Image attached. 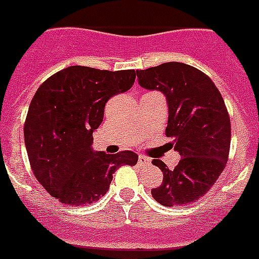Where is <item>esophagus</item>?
<instances>
[{"instance_id": "1", "label": "esophagus", "mask_w": 259, "mask_h": 259, "mask_svg": "<svg viewBox=\"0 0 259 259\" xmlns=\"http://www.w3.org/2000/svg\"><path fill=\"white\" fill-rule=\"evenodd\" d=\"M138 163H140V164H149V163H151V159H149V157H145V156L143 155H140L138 156Z\"/></svg>"}]
</instances>
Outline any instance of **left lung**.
<instances>
[{"label":"left lung","mask_w":259,"mask_h":259,"mask_svg":"<svg viewBox=\"0 0 259 259\" xmlns=\"http://www.w3.org/2000/svg\"><path fill=\"white\" fill-rule=\"evenodd\" d=\"M136 73L143 88L165 96V134L182 156L174 169L152 161L163 171V182L152 189V197L164 206L189 205L208 193L228 160L231 122L222 94L205 73L182 62Z\"/></svg>","instance_id":"left-lung-1"}]
</instances>
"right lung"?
I'll return each instance as SVG.
<instances>
[{
	"instance_id": "1",
	"label": "right lung",
	"mask_w": 259,
	"mask_h": 259,
	"mask_svg": "<svg viewBox=\"0 0 259 259\" xmlns=\"http://www.w3.org/2000/svg\"><path fill=\"white\" fill-rule=\"evenodd\" d=\"M134 78L133 69L69 66L37 88L25 119V148L36 179L62 204L98 201L116 169L137 163L138 155L132 151L107 155L92 148L107 100L129 91Z\"/></svg>"
}]
</instances>
